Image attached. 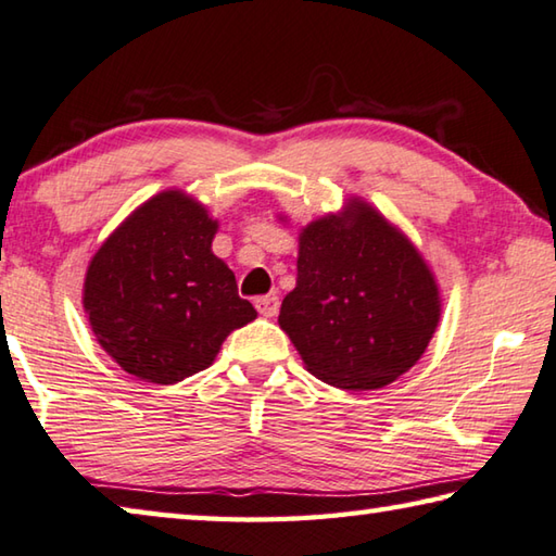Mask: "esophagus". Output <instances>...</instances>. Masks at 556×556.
I'll return each mask as SVG.
<instances>
[{"instance_id":"obj_1","label":"esophagus","mask_w":556,"mask_h":556,"mask_svg":"<svg viewBox=\"0 0 556 556\" xmlns=\"http://www.w3.org/2000/svg\"><path fill=\"white\" fill-rule=\"evenodd\" d=\"M253 305H256V309L263 317H276L278 307H280V300L276 295H261V298H256V303H253Z\"/></svg>"}]
</instances>
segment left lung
<instances>
[{
	"instance_id": "8db88e82",
	"label": "left lung",
	"mask_w": 556,
	"mask_h": 556,
	"mask_svg": "<svg viewBox=\"0 0 556 556\" xmlns=\"http://www.w3.org/2000/svg\"><path fill=\"white\" fill-rule=\"evenodd\" d=\"M278 323L319 381L371 391L425 354L440 293L413 243L354 202L344 217L317 219L300 233L298 286Z\"/></svg>"
}]
</instances>
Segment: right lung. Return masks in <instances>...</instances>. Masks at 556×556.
<instances>
[{"label": "right lung", "mask_w": 556, "mask_h": 556, "mask_svg": "<svg viewBox=\"0 0 556 556\" xmlns=\"http://www.w3.org/2000/svg\"><path fill=\"white\" fill-rule=\"evenodd\" d=\"M217 222L182 192L141 204L94 253L85 309L97 342L126 374L178 383L204 371L229 332L256 319L212 253Z\"/></svg>", "instance_id": "right-lung-1"}]
</instances>
